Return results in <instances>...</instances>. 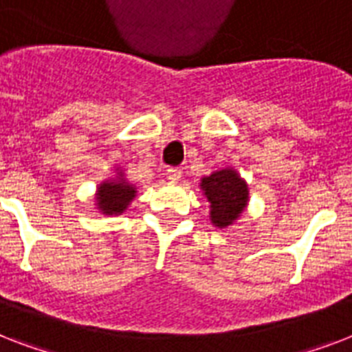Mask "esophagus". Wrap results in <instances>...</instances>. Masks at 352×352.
Here are the masks:
<instances>
[{
  "mask_svg": "<svg viewBox=\"0 0 352 352\" xmlns=\"http://www.w3.org/2000/svg\"><path fill=\"white\" fill-rule=\"evenodd\" d=\"M181 177H182L181 168H170V170H168V179H170L171 182L181 181Z\"/></svg>",
  "mask_w": 352,
  "mask_h": 352,
  "instance_id": "obj_1",
  "label": "esophagus"
}]
</instances>
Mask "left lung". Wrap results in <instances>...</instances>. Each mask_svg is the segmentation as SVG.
Returning <instances> with one entry per match:
<instances>
[{
    "instance_id": "obj_1",
    "label": "left lung",
    "mask_w": 352,
    "mask_h": 352,
    "mask_svg": "<svg viewBox=\"0 0 352 352\" xmlns=\"http://www.w3.org/2000/svg\"><path fill=\"white\" fill-rule=\"evenodd\" d=\"M199 188L208 201L210 221L217 228H228L237 223L248 206V184L232 166L204 175L199 182Z\"/></svg>"
}]
</instances>
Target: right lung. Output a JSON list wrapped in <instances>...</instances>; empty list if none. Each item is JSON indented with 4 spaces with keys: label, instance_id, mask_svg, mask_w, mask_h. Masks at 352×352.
<instances>
[{
    "label": "right lung",
    "instance_id": "obj_1",
    "mask_svg": "<svg viewBox=\"0 0 352 352\" xmlns=\"http://www.w3.org/2000/svg\"><path fill=\"white\" fill-rule=\"evenodd\" d=\"M137 197V186L127 181L126 171L115 166V177L96 186L95 206L102 215H122Z\"/></svg>",
    "mask_w": 352,
    "mask_h": 352
}]
</instances>
